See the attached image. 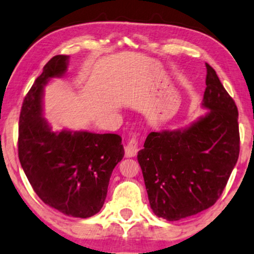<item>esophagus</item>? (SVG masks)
<instances>
[{
  "label": "esophagus",
  "mask_w": 254,
  "mask_h": 254,
  "mask_svg": "<svg viewBox=\"0 0 254 254\" xmlns=\"http://www.w3.org/2000/svg\"><path fill=\"white\" fill-rule=\"evenodd\" d=\"M138 152V140L135 138H132L126 146V155L127 158H132L135 156Z\"/></svg>",
  "instance_id": "34e87169"
}]
</instances>
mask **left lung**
<instances>
[{
    "label": "left lung",
    "mask_w": 254,
    "mask_h": 254,
    "mask_svg": "<svg viewBox=\"0 0 254 254\" xmlns=\"http://www.w3.org/2000/svg\"><path fill=\"white\" fill-rule=\"evenodd\" d=\"M205 116L183 128L151 132L138 152L149 205L156 216L178 221L216 202L239 155L238 110L206 63Z\"/></svg>",
    "instance_id": "obj_1"
}]
</instances>
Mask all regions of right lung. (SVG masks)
<instances>
[{"instance_id":"1","label":"right lung","mask_w":254,"mask_h":254,"mask_svg":"<svg viewBox=\"0 0 254 254\" xmlns=\"http://www.w3.org/2000/svg\"><path fill=\"white\" fill-rule=\"evenodd\" d=\"M69 56L56 55L25 96L19 116L18 156L28 182L46 205L87 219L102 208L109 180L124 156L115 133L54 132L42 113L44 88L66 72Z\"/></svg>"}]
</instances>
